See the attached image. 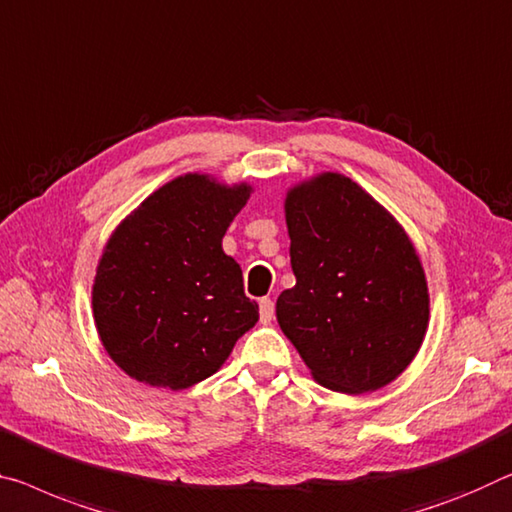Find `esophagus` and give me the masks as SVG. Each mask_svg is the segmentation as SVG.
<instances>
[{"mask_svg": "<svg viewBox=\"0 0 512 512\" xmlns=\"http://www.w3.org/2000/svg\"><path fill=\"white\" fill-rule=\"evenodd\" d=\"M258 311H261L263 322H270L274 318V302L270 300V297H263V300L258 302Z\"/></svg>", "mask_w": 512, "mask_h": 512, "instance_id": "obj_1", "label": "esophagus"}]
</instances>
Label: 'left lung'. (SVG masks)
I'll return each mask as SVG.
<instances>
[{
	"mask_svg": "<svg viewBox=\"0 0 512 512\" xmlns=\"http://www.w3.org/2000/svg\"><path fill=\"white\" fill-rule=\"evenodd\" d=\"M295 286L277 300L283 334L322 387L375 391L405 371L428 327L426 274L410 238L341 174L286 199Z\"/></svg>",
	"mask_w": 512,
	"mask_h": 512,
	"instance_id": "obj_1",
	"label": "left lung"
}]
</instances>
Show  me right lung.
I'll use <instances>...</instances> for the list:
<instances>
[{
	"instance_id": "obj_1",
	"label": "right lung",
	"mask_w": 512,
	"mask_h": 512,
	"mask_svg": "<svg viewBox=\"0 0 512 512\" xmlns=\"http://www.w3.org/2000/svg\"><path fill=\"white\" fill-rule=\"evenodd\" d=\"M249 192L180 176L109 238L93 283V318L109 357L130 377L174 391L192 387L256 325L258 304L222 249Z\"/></svg>"
}]
</instances>
